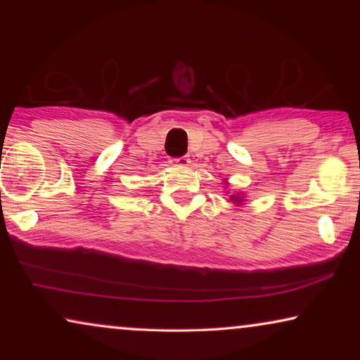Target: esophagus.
<instances>
[{
  "label": "esophagus",
  "mask_w": 360,
  "mask_h": 360,
  "mask_svg": "<svg viewBox=\"0 0 360 360\" xmlns=\"http://www.w3.org/2000/svg\"><path fill=\"white\" fill-rule=\"evenodd\" d=\"M170 164L172 165H175V167H181V165H188L190 164V159L188 157H174V159L170 160Z\"/></svg>",
  "instance_id": "obj_1"
}]
</instances>
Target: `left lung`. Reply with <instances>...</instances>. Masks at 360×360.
<instances>
[{
    "label": "left lung",
    "instance_id": "1",
    "mask_svg": "<svg viewBox=\"0 0 360 360\" xmlns=\"http://www.w3.org/2000/svg\"><path fill=\"white\" fill-rule=\"evenodd\" d=\"M233 200H234V201H238V203H240V201H243L240 198H236V196H233Z\"/></svg>",
    "mask_w": 360,
    "mask_h": 360
}]
</instances>
